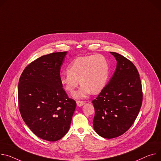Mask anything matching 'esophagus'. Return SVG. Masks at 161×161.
Masks as SVG:
<instances>
[{"instance_id":"obj_1","label":"esophagus","mask_w":161,"mask_h":161,"mask_svg":"<svg viewBox=\"0 0 161 161\" xmlns=\"http://www.w3.org/2000/svg\"><path fill=\"white\" fill-rule=\"evenodd\" d=\"M76 104L78 107H81L85 104V102L81 101H76Z\"/></svg>"}]
</instances>
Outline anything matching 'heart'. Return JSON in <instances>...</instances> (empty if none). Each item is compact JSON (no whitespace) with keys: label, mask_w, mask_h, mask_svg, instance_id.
<instances>
[{"label":"heart","mask_w":161,"mask_h":161,"mask_svg":"<svg viewBox=\"0 0 161 161\" xmlns=\"http://www.w3.org/2000/svg\"><path fill=\"white\" fill-rule=\"evenodd\" d=\"M110 75V65L107 58L101 54L78 57L62 73L60 81L64 89L73 93L78 86L80 89L74 94L75 99H83L91 92L97 94L107 85Z\"/></svg>","instance_id":"1"}]
</instances>
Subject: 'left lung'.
Segmentation results:
<instances>
[{"label":"left lung","instance_id":"left-lung-1","mask_svg":"<svg viewBox=\"0 0 161 161\" xmlns=\"http://www.w3.org/2000/svg\"><path fill=\"white\" fill-rule=\"evenodd\" d=\"M115 58V70L108 83L92 101L95 109L93 126L106 139L119 137L133 125L142 101L137 69L123 56L110 52Z\"/></svg>","mask_w":161,"mask_h":161}]
</instances>
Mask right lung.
<instances>
[{
    "label": "right lung",
    "mask_w": 161,
    "mask_h": 161,
    "mask_svg": "<svg viewBox=\"0 0 161 161\" xmlns=\"http://www.w3.org/2000/svg\"><path fill=\"white\" fill-rule=\"evenodd\" d=\"M67 52L42 56L20 76L18 97L25 123L36 136L48 141L62 139L69 130L76 101L68 97L60 81Z\"/></svg>",
    "instance_id": "1"
}]
</instances>
